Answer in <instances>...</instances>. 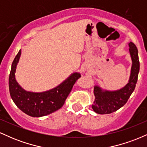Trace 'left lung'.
Returning a JSON list of instances; mask_svg holds the SVG:
<instances>
[{
	"label": "left lung",
	"mask_w": 147,
	"mask_h": 147,
	"mask_svg": "<svg viewBox=\"0 0 147 147\" xmlns=\"http://www.w3.org/2000/svg\"><path fill=\"white\" fill-rule=\"evenodd\" d=\"M129 45L130 55L132 60L129 83L119 90L114 91L103 90L99 86H95L94 95L95 99L92 104V109L97 113L109 114L117 111L127 102L136 88L140 71L138 50L132 42H130Z\"/></svg>",
	"instance_id": "8db88e82"
}]
</instances>
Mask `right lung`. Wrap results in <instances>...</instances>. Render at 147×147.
I'll return each instance as SVG.
<instances>
[{"label":"right lung","instance_id":"add662e5","mask_svg":"<svg viewBox=\"0 0 147 147\" xmlns=\"http://www.w3.org/2000/svg\"><path fill=\"white\" fill-rule=\"evenodd\" d=\"M21 50L18 51L11 64L9 77V89L11 99L17 107L32 117H42L55 112L63 106L76 81L81 77L74 72L61 84L51 90L42 92L26 91L15 78L16 65L19 61Z\"/></svg>","mask_w":147,"mask_h":147}]
</instances>
